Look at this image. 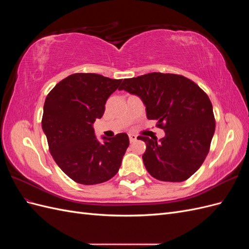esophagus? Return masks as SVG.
I'll return each mask as SVG.
<instances>
[{"label":"esophagus","instance_id":"1","mask_svg":"<svg viewBox=\"0 0 249 249\" xmlns=\"http://www.w3.org/2000/svg\"><path fill=\"white\" fill-rule=\"evenodd\" d=\"M129 139H130V142L132 143L134 141H136L137 136H136V135H134V134H129Z\"/></svg>","mask_w":249,"mask_h":249}]
</instances>
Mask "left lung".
Listing matches in <instances>:
<instances>
[{
  "instance_id": "8db88e82",
  "label": "left lung",
  "mask_w": 249,
  "mask_h": 249,
  "mask_svg": "<svg viewBox=\"0 0 249 249\" xmlns=\"http://www.w3.org/2000/svg\"><path fill=\"white\" fill-rule=\"evenodd\" d=\"M119 90L138 95L148 119H156L165 137L138 136L146 144L142 159L148 173L163 182H184L209 154L215 132L213 106L193 81L176 73L150 72L124 79Z\"/></svg>"
}]
</instances>
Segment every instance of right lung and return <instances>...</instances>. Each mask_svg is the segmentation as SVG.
<instances>
[{"instance_id":"1","label":"right lung","mask_w":249,"mask_h":249,"mask_svg":"<svg viewBox=\"0 0 249 249\" xmlns=\"http://www.w3.org/2000/svg\"><path fill=\"white\" fill-rule=\"evenodd\" d=\"M122 80L97 73L71 74L53 88L41 120L49 149L67 177L82 185H95L114 177L130 141L125 133L96 139L92 124L105 112L108 97Z\"/></svg>"}]
</instances>
